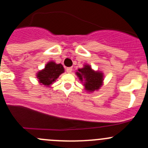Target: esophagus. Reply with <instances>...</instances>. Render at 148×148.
I'll list each match as a JSON object with an SVG mask.
<instances>
[{
  "label": "esophagus",
  "mask_w": 148,
  "mask_h": 148,
  "mask_svg": "<svg viewBox=\"0 0 148 148\" xmlns=\"http://www.w3.org/2000/svg\"><path fill=\"white\" fill-rule=\"evenodd\" d=\"M72 68L71 67H69V68H67V69H66V71H67L68 73H71V71H72Z\"/></svg>",
  "instance_id": "34e87169"
}]
</instances>
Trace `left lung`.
I'll return each instance as SVG.
<instances>
[{
	"mask_svg": "<svg viewBox=\"0 0 148 148\" xmlns=\"http://www.w3.org/2000/svg\"><path fill=\"white\" fill-rule=\"evenodd\" d=\"M79 80L84 82L85 89L89 92L97 90L102 86L103 74L100 71H94L89 65H85L82 69L76 72Z\"/></svg>",
	"mask_w": 148,
	"mask_h": 148,
	"instance_id": "obj_1",
	"label": "left lung"
}]
</instances>
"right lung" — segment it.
I'll return each instance as SVG.
<instances>
[{"mask_svg": "<svg viewBox=\"0 0 148 148\" xmlns=\"http://www.w3.org/2000/svg\"><path fill=\"white\" fill-rule=\"evenodd\" d=\"M63 72L64 68L62 65L57 64L53 61H51L46 65L44 69L40 71L37 74V78L39 79L40 83L49 87Z\"/></svg>", "mask_w": 148, "mask_h": 148, "instance_id": "right-lung-1", "label": "right lung"}]
</instances>
